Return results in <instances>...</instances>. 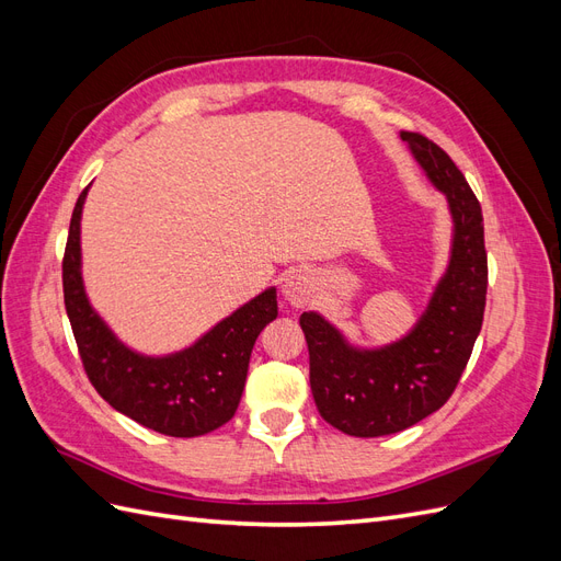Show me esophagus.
<instances>
[{"instance_id":"esophagus-1","label":"esophagus","mask_w":561,"mask_h":561,"mask_svg":"<svg viewBox=\"0 0 561 561\" xmlns=\"http://www.w3.org/2000/svg\"><path fill=\"white\" fill-rule=\"evenodd\" d=\"M313 278L309 274H304V271H295V274L287 276L283 283V297L295 309L307 307L309 299L313 297Z\"/></svg>"}]
</instances>
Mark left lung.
<instances>
[{"mask_svg":"<svg viewBox=\"0 0 561 561\" xmlns=\"http://www.w3.org/2000/svg\"><path fill=\"white\" fill-rule=\"evenodd\" d=\"M414 159L449 203L454 236L439 278L416 325L381 348L351 346L316 311L301 313L309 379L320 416L353 437L400 433L443 407L461 379L482 330L486 250L480 201L445 149L402 130Z\"/></svg>","mask_w":561,"mask_h":561,"instance_id":"obj_1","label":"left lung"}]
</instances>
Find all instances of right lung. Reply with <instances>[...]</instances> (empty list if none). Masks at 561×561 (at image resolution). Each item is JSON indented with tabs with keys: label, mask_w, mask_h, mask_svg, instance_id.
Returning a JSON list of instances; mask_svg holds the SVG:
<instances>
[{
	"label": "right lung",
	"mask_w": 561,
	"mask_h": 561,
	"mask_svg": "<svg viewBox=\"0 0 561 561\" xmlns=\"http://www.w3.org/2000/svg\"><path fill=\"white\" fill-rule=\"evenodd\" d=\"M77 206L62 257L67 318L83 369L116 412L171 437L206 435L239 410L248 363L260 332L278 316L276 287L243 304L190 348L151 358L118 342L89 304L81 278V210Z\"/></svg>",
	"instance_id": "obj_1"
}]
</instances>
